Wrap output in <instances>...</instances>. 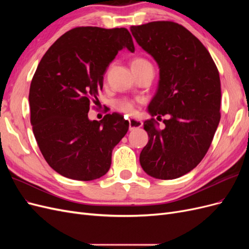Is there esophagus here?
Listing matches in <instances>:
<instances>
[{
    "mask_svg": "<svg viewBox=\"0 0 249 249\" xmlns=\"http://www.w3.org/2000/svg\"><path fill=\"white\" fill-rule=\"evenodd\" d=\"M142 122L141 120H138V119H135V118H130L129 119V129L132 131V130H135V129H138V127H141L142 126Z\"/></svg>",
    "mask_w": 249,
    "mask_h": 249,
    "instance_id": "1",
    "label": "esophagus"
}]
</instances>
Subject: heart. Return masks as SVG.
<instances>
[{
  "label": "heart",
  "mask_w": 249,
  "mask_h": 249,
  "mask_svg": "<svg viewBox=\"0 0 249 249\" xmlns=\"http://www.w3.org/2000/svg\"><path fill=\"white\" fill-rule=\"evenodd\" d=\"M147 65H152L149 63L148 60H146L145 58L142 57H137L134 58L132 60V70H137V69H141V67H144ZM114 107L116 108V110L124 112V113H127V114H131L135 111V103L134 101L130 100V99H119L114 103Z\"/></svg>",
  "instance_id": "obj_1"
}]
</instances>
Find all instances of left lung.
I'll return each instance as SVG.
<instances>
[{"label":"left lung","instance_id":"left-lung-1","mask_svg":"<svg viewBox=\"0 0 249 249\" xmlns=\"http://www.w3.org/2000/svg\"><path fill=\"white\" fill-rule=\"evenodd\" d=\"M131 32L160 69L148 112L168 116L162 130L155 118L143 123L149 140L141 167L156 178H177L196 167L212 143L221 116L219 72L199 39L175 21L132 26Z\"/></svg>","mask_w":249,"mask_h":249}]
</instances>
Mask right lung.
Segmentation results:
<instances>
[{"label":"right lung","mask_w":249,"mask_h":249,"mask_svg":"<svg viewBox=\"0 0 249 249\" xmlns=\"http://www.w3.org/2000/svg\"><path fill=\"white\" fill-rule=\"evenodd\" d=\"M124 48L135 51L125 28L77 27L59 37L37 66L30 122L43 158L59 175L92 180L108 172L129 122L116 112L91 122L88 112L99 101L108 65Z\"/></svg>","instance_id":"right-lung-1"}]
</instances>
